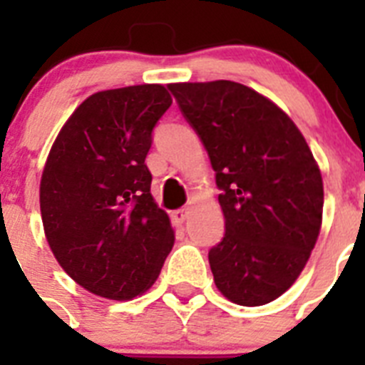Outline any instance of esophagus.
<instances>
[{"label":"esophagus","instance_id":"esophagus-1","mask_svg":"<svg viewBox=\"0 0 365 365\" xmlns=\"http://www.w3.org/2000/svg\"><path fill=\"white\" fill-rule=\"evenodd\" d=\"M186 217H188V208H179V210H175L172 214V219L175 225H182L186 221Z\"/></svg>","mask_w":365,"mask_h":365}]
</instances>
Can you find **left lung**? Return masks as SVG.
Returning a JSON list of instances; mask_svg holds the SVG:
<instances>
[{"label": "left lung", "mask_w": 365, "mask_h": 365, "mask_svg": "<svg viewBox=\"0 0 365 365\" xmlns=\"http://www.w3.org/2000/svg\"><path fill=\"white\" fill-rule=\"evenodd\" d=\"M208 151L225 237L208 252L221 294L245 307L298 279L322 227L324 182L312 151L278 106L230 80L170 83Z\"/></svg>", "instance_id": "left-lung-1"}]
</instances>
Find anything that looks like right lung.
<instances>
[{
	"instance_id": "obj_1",
	"label": "right lung",
	"mask_w": 365,
	"mask_h": 365,
	"mask_svg": "<svg viewBox=\"0 0 365 365\" xmlns=\"http://www.w3.org/2000/svg\"><path fill=\"white\" fill-rule=\"evenodd\" d=\"M170 106L159 83L95 93L74 109L45 163V237L71 278L102 298L122 302L146 292L175 241L144 164L153 128Z\"/></svg>"
}]
</instances>
